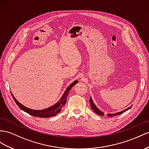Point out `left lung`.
<instances>
[{
  "mask_svg": "<svg viewBox=\"0 0 149 149\" xmlns=\"http://www.w3.org/2000/svg\"><path fill=\"white\" fill-rule=\"evenodd\" d=\"M89 102H90L91 107V108H92V109H93V111H94V113H96V114H99V115L102 116H103L104 115V113H103V112H102L101 111H100V110L99 109L96 107V106L94 104V102H93V100H92V99H91V97H90ZM130 108H131V106H130V107H129L128 108L126 109L123 110V111H122L118 112V113H113V114H111V113H110V114H109V113H108V114H107V115H108V116H111V117H112V116H116V115H118V114H122V113H124V112H125L126 111H127V110H128V109H129Z\"/></svg>",
  "mask_w": 149,
  "mask_h": 149,
  "instance_id": "left-lung-1",
  "label": "left lung"
}]
</instances>
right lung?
<instances>
[{"label":"right lung","instance_id":"right-lung-1","mask_svg":"<svg viewBox=\"0 0 149 149\" xmlns=\"http://www.w3.org/2000/svg\"><path fill=\"white\" fill-rule=\"evenodd\" d=\"M77 82H78V81H77V80L72 82L71 84L67 87V89H66L65 92L64 93L63 96L62 97V98L60 99V100L58 102H57L55 104L53 105L52 106H51V107H49V108H46L45 109L35 110V109H32L28 108L22 104H21L20 102L14 97L12 93H11V95H12L14 100L15 101V102H16L17 105L19 106V108H20V109L23 110L24 111L28 113V114H31V115H32L33 116H35V117L49 118V117L54 116L56 115L57 114H58L60 112L61 110H62V107L66 103L67 97L68 93H69V91H70V89L72 88V87H73V86H75Z\"/></svg>","mask_w":149,"mask_h":149}]
</instances>
